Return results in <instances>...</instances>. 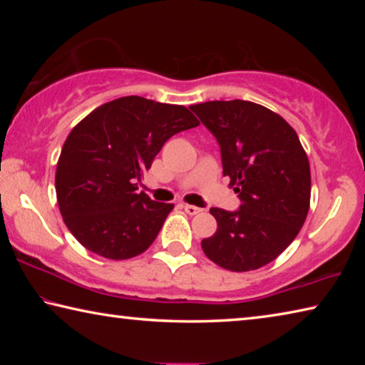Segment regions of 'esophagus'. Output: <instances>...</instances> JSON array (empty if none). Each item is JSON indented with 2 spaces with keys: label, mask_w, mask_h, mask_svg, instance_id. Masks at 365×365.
<instances>
[{
  "label": "esophagus",
  "mask_w": 365,
  "mask_h": 365,
  "mask_svg": "<svg viewBox=\"0 0 365 365\" xmlns=\"http://www.w3.org/2000/svg\"><path fill=\"white\" fill-rule=\"evenodd\" d=\"M183 209H185V212L190 214V215H196V214H200V212H201V209H200V207L191 206V205H183Z\"/></svg>",
  "instance_id": "obj_1"
}]
</instances>
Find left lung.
<instances>
[{"mask_svg": "<svg viewBox=\"0 0 365 365\" xmlns=\"http://www.w3.org/2000/svg\"><path fill=\"white\" fill-rule=\"evenodd\" d=\"M220 146L238 211L212 207L217 230L205 255L232 272L274 261L299 233L311 201V169L293 127L261 104L233 100L190 106Z\"/></svg>", "mask_w": 365, "mask_h": 365, "instance_id": "obj_1", "label": "left lung"}]
</instances>
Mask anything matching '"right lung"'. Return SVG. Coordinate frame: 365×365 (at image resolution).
Listing matches in <instances>:
<instances>
[{
    "label": "right lung",
    "instance_id": "right-lung-1",
    "mask_svg": "<svg viewBox=\"0 0 365 365\" xmlns=\"http://www.w3.org/2000/svg\"><path fill=\"white\" fill-rule=\"evenodd\" d=\"M200 125L185 106L141 96L109 101L80 120L56 168L61 215L98 256L130 259L150 248L174 205L137 193V180L172 135Z\"/></svg>",
    "mask_w": 365,
    "mask_h": 365
}]
</instances>
